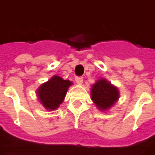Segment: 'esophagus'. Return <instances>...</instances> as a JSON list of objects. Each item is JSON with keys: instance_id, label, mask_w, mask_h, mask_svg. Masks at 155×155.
Masks as SVG:
<instances>
[{"instance_id": "1", "label": "esophagus", "mask_w": 155, "mask_h": 155, "mask_svg": "<svg viewBox=\"0 0 155 155\" xmlns=\"http://www.w3.org/2000/svg\"><path fill=\"white\" fill-rule=\"evenodd\" d=\"M75 81H76L77 84L81 85V84L83 83V77H81V76H77V77H75Z\"/></svg>"}]
</instances>
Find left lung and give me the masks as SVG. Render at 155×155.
I'll list each match as a JSON object with an SVG mask.
<instances>
[{"instance_id": "left-lung-1", "label": "left lung", "mask_w": 155, "mask_h": 155, "mask_svg": "<svg viewBox=\"0 0 155 155\" xmlns=\"http://www.w3.org/2000/svg\"><path fill=\"white\" fill-rule=\"evenodd\" d=\"M91 100L101 111H107L119 99V91L106 79H100L91 89Z\"/></svg>"}]
</instances>
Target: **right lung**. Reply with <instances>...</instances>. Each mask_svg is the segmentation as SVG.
<instances>
[{"label": "right lung", "mask_w": 155, "mask_h": 155, "mask_svg": "<svg viewBox=\"0 0 155 155\" xmlns=\"http://www.w3.org/2000/svg\"><path fill=\"white\" fill-rule=\"evenodd\" d=\"M71 85V81L54 75L49 81L40 85L37 91V96L44 108L50 111L56 110L64 101Z\"/></svg>", "instance_id": "obj_1"}]
</instances>
